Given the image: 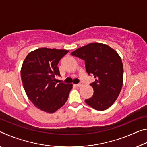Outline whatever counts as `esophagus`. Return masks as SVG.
Listing matches in <instances>:
<instances>
[{"label": "esophagus", "mask_w": 147, "mask_h": 147, "mask_svg": "<svg viewBox=\"0 0 147 147\" xmlns=\"http://www.w3.org/2000/svg\"><path fill=\"white\" fill-rule=\"evenodd\" d=\"M76 86L77 87H81L82 86V84L81 83H79V84H76Z\"/></svg>", "instance_id": "34e87169"}]
</instances>
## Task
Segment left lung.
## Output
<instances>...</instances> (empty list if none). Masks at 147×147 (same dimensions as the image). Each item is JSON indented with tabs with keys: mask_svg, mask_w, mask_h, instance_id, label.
<instances>
[{
	"mask_svg": "<svg viewBox=\"0 0 147 147\" xmlns=\"http://www.w3.org/2000/svg\"><path fill=\"white\" fill-rule=\"evenodd\" d=\"M85 61L88 75L95 81L90 84L94 93L86 103L103 111L115 102L120 93L123 80V65L117 53L105 44L93 43L80 47L71 54Z\"/></svg>",
	"mask_w": 147,
	"mask_h": 147,
	"instance_id": "left-lung-1",
	"label": "left lung"
}]
</instances>
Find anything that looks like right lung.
Returning <instances> with one entry per match:
<instances>
[{"label": "right lung", "mask_w": 147, "mask_h": 147, "mask_svg": "<svg viewBox=\"0 0 147 147\" xmlns=\"http://www.w3.org/2000/svg\"><path fill=\"white\" fill-rule=\"evenodd\" d=\"M67 50L41 48L30 53L23 63L22 82L32 103L41 110L54 113L63 106L73 88L71 84H58V65Z\"/></svg>", "instance_id": "obj_1"}]
</instances>
